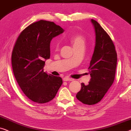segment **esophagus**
I'll list each match as a JSON object with an SVG mask.
<instances>
[{
  "label": "esophagus",
  "mask_w": 131,
  "mask_h": 131,
  "mask_svg": "<svg viewBox=\"0 0 131 131\" xmlns=\"http://www.w3.org/2000/svg\"><path fill=\"white\" fill-rule=\"evenodd\" d=\"M63 81H74V79H72V78H69V77H64L63 78Z\"/></svg>",
  "instance_id": "1"
}]
</instances>
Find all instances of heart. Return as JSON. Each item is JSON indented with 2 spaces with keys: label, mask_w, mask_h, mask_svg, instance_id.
I'll return each instance as SVG.
<instances>
[{
  "label": "heart",
  "mask_w": 131,
  "mask_h": 131,
  "mask_svg": "<svg viewBox=\"0 0 131 131\" xmlns=\"http://www.w3.org/2000/svg\"><path fill=\"white\" fill-rule=\"evenodd\" d=\"M71 42L72 43L74 47L79 46H84L85 43V38L83 35L80 34H76L71 36L69 38ZM59 46V41H56L55 43L56 48H58Z\"/></svg>",
  "instance_id": "b5f03b06"
}]
</instances>
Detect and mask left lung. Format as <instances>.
<instances>
[{"label":"left lung","instance_id":"left-lung-1","mask_svg":"<svg viewBox=\"0 0 131 131\" xmlns=\"http://www.w3.org/2000/svg\"><path fill=\"white\" fill-rule=\"evenodd\" d=\"M95 32V47L90 60L89 84L81 83L76 97L82 103L91 105L103 98L114 82L117 62L112 40L96 21L92 19Z\"/></svg>","mask_w":131,"mask_h":131}]
</instances>
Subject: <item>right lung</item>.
<instances>
[{"instance_id":"obj_1","label":"right lung","mask_w":131,"mask_h":131,"mask_svg":"<svg viewBox=\"0 0 131 131\" xmlns=\"http://www.w3.org/2000/svg\"><path fill=\"white\" fill-rule=\"evenodd\" d=\"M64 32L54 23L40 20L26 28L17 38L12 53L14 74L21 89L38 104L50 102L62 84L60 77L43 72L50 57V42Z\"/></svg>"}]
</instances>
